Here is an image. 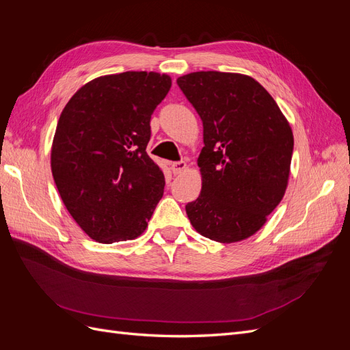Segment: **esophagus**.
<instances>
[{
    "label": "esophagus",
    "mask_w": 350,
    "mask_h": 350,
    "mask_svg": "<svg viewBox=\"0 0 350 350\" xmlns=\"http://www.w3.org/2000/svg\"><path fill=\"white\" fill-rule=\"evenodd\" d=\"M185 167H187V163H185L184 161H181V162H174V163H171V169H172V172H174L175 175L183 174V172L185 171Z\"/></svg>",
    "instance_id": "1"
}]
</instances>
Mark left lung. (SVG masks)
Segmentation results:
<instances>
[{
	"mask_svg": "<svg viewBox=\"0 0 350 350\" xmlns=\"http://www.w3.org/2000/svg\"><path fill=\"white\" fill-rule=\"evenodd\" d=\"M203 121L201 193L185 206L200 235L230 243L266 224L291 172L293 134L258 81L238 72L197 71L176 80Z\"/></svg>",
	"mask_w": 350,
	"mask_h": 350,
	"instance_id": "8db88e82",
	"label": "left lung"
}]
</instances>
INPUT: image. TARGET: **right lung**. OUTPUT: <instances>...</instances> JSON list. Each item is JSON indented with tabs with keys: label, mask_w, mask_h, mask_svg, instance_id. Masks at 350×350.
<instances>
[{
	"label": "right lung",
	"mask_w": 350,
	"mask_h": 350,
	"mask_svg": "<svg viewBox=\"0 0 350 350\" xmlns=\"http://www.w3.org/2000/svg\"><path fill=\"white\" fill-rule=\"evenodd\" d=\"M166 74L126 71L84 84L62 109L51 169L68 213L98 242L140 237L165 176L146 152L150 118L171 89Z\"/></svg>",
	"instance_id": "right-lung-1"
}]
</instances>
